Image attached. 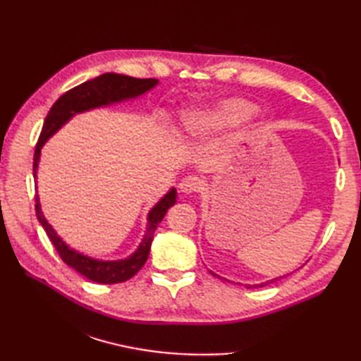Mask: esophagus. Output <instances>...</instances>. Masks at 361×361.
<instances>
[{"mask_svg": "<svg viewBox=\"0 0 361 361\" xmlns=\"http://www.w3.org/2000/svg\"><path fill=\"white\" fill-rule=\"evenodd\" d=\"M203 186V181L200 178H197L194 175H189L186 178H183L180 183V190L185 194H194L198 192V190L202 189Z\"/></svg>", "mask_w": 361, "mask_h": 361, "instance_id": "esophagus-1", "label": "esophagus"}]
</instances>
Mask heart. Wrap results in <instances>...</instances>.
<instances>
[{
  "label": "heart",
  "instance_id": "obj_1",
  "mask_svg": "<svg viewBox=\"0 0 361 361\" xmlns=\"http://www.w3.org/2000/svg\"><path fill=\"white\" fill-rule=\"evenodd\" d=\"M255 111V105L245 99L233 97L216 104L212 109L189 113L183 122L185 135L195 140L209 137L247 119Z\"/></svg>",
  "mask_w": 361,
  "mask_h": 361
}]
</instances>
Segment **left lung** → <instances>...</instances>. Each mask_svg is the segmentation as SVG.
Wrapping results in <instances>:
<instances>
[{"mask_svg": "<svg viewBox=\"0 0 361 361\" xmlns=\"http://www.w3.org/2000/svg\"><path fill=\"white\" fill-rule=\"evenodd\" d=\"M211 274H214V276H217V278H220V276L219 274H216V273H212L211 271ZM281 278H283V276H281ZM281 278H274V279H271V281H268V282H264V283H259V287H264L265 286V283H271V282H274L276 279H281ZM250 288V287H248Z\"/></svg>", "mask_w": 361, "mask_h": 361, "instance_id": "left-lung-1", "label": "left lung"}]
</instances>
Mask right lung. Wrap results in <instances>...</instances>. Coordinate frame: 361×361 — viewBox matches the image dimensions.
<instances>
[{
	"mask_svg": "<svg viewBox=\"0 0 361 361\" xmlns=\"http://www.w3.org/2000/svg\"><path fill=\"white\" fill-rule=\"evenodd\" d=\"M155 85H158L157 79H136L124 74L105 73L88 82L80 83V85L74 87L70 91H66V93L60 96L56 104L51 106L48 116L44 119L42 133L40 137H38L34 153V178H37V167L38 161H40V152L43 144L48 141L65 122L70 121L74 114L99 109V106H106L122 101H128V99H135L144 94L145 91L152 90ZM175 202L176 190L175 188H172L149 212L147 228H145V234L142 237L140 247H137V250L132 256L121 260H97L68 247V245L57 235V233L54 231L52 226L48 224V220L44 219L38 195H35V214L38 221H40L46 234H48L51 239L54 248L57 250L59 256L62 257V260L68 267H71L73 270L80 273L82 276H85L87 279L93 282L119 283L133 278V276L141 270L145 260L149 257L153 233H155V229L161 224V220L164 219L167 209L173 206Z\"/></svg>",
	"mask_w": 361,
	"mask_h": 361,
	"instance_id": "obj_1",
	"label": "right lung"
}]
</instances>
